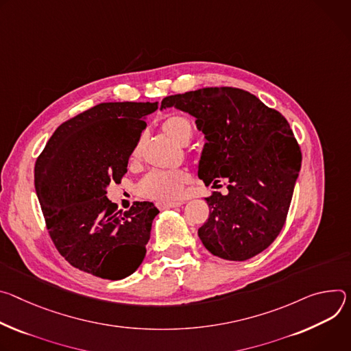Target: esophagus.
<instances>
[{
  "label": "esophagus",
  "mask_w": 351,
  "mask_h": 351,
  "mask_svg": "<svg viewBox=\"0 0 351 351\" xmlns=\"http://www.w3.org/2000/svg\"><path fill=\"white\" fill-rule=\"evenodd\" d=\"M181 205H182V202H158V204H156V206H158L160 210L171 209V208H178Z\"/></svg>",
  "instance_id": "1"
}]
</instances>
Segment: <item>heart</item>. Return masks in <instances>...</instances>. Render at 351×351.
I'll use <instances>...</instances> for the list:
<instances>
[{
	"label": "heart",
	"mask_w": 351,
	"mask_h": 351,
	"mask_svg": "<svg viewBox=\"0 0 351 351\" xmlns=\"http://www.w3.org/2000/svg\"><path fill=\"white\" fill-rule=\"evenodd\" d=\"M163 131L167 136L178 143H186L193 134L191 121L182 115H171L163 123ZM141 154V143H138L131 154L136 160ZM191 181V174L186 170H152L136 185V193L142 198L171 202L182 197L185 185Z\"/></svg>",
	"instance_id": "1"
}]
</instances>
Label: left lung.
I'll return each instance as SVG.
<instances>
[{
  "instance_id": "8db88e82",
  "label": "left lung",
  "mask_w": 351,
  "mask_h": 351,
  "mask_svg": "<svg viewBox=\"0 0 351 351\" xmlns=\"http://www.w3.org/2000/svg\"><path fill=\"white\" fill-rule=\"evenodd\" d=\"M177 107L197 119L206 143L199 178L213 191L210 213L198 230L206 250L228 261H247L276 240L286 223L301 169L300 145L285 117L247 90L205 88L167 96L162 108Z\"/></svg>"
}]
</instances>
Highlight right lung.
<instances>
[{
  "label": "right lung",
  "instance_id": "add662e5",
  "mask_svg": "<svg viewBox=\"0 0 351 351\" xmlns=\"http://www.w3.org/2000/svg\"><path fill=\"white\" fill-rule=\"evenodd\" d=\"M156 103H100L62 123L34 165V188L57 251L73 267L120 280L138 269L159 210L134 202L130 210L106 197L121 182L128 159Z\"/></svg>",
  "mask_w": 351,
  "mask_h": 351
}]
</instances>
